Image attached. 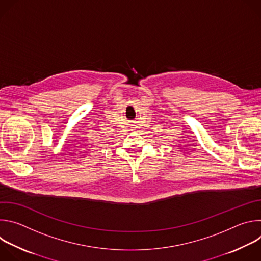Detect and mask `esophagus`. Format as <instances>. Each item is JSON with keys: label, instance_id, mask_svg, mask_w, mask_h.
I'll list each match as a JSON object with an SVG mask.
<instances>
[{"label": "esophagus", "instance_id": "1", "mask_svg": "<svg viewBox=\"0 0 261 261\" xmlns=\"http://www.w3.org/2000/svg\"><path fill=\"white\" fill-rule=\"evenodd\" d=\"M128 127H129V129H131V131H132V130H134V129H135L136 125H134L133 123H130V124H128Z\"/></svg>", "mask_w": 261, "mask_h": 261}]
</instances>
